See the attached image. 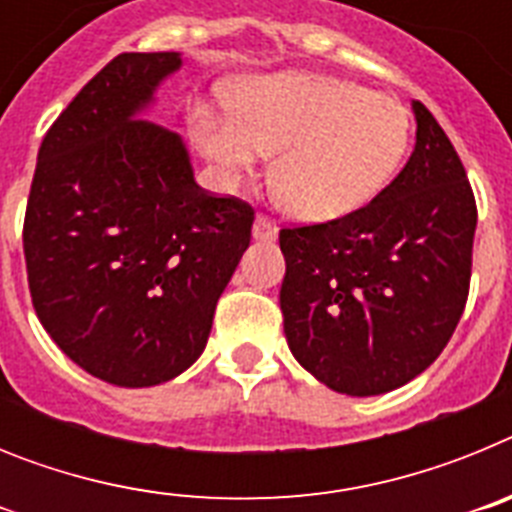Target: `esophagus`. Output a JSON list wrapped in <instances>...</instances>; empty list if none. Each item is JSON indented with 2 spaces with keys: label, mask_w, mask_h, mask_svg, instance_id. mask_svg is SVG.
I'll return each mask as SVG.
<instances>
[{
  "label": "esophagus",
  "mask_w": 512,
  "mask_h": 512,
  "mask_svg": "<svg viewBox=\"0 0 512 512\" xmlns=\"http://www.w3.org/2000/svg\"><path fill=\"white\" fill-rule=\"evenodd\" d=\"M277 233V223H274L269 215L259 212V215H256V223H253V238H259V241H274Z\"/></svg>",
  "instance_id": "obj_1"
}]
</instances>
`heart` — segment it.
Returning <instances> with one entry per match:
<instances>
[{"mask_svg":"<svg viewBox=\"0 0 512 512\" xmlns=\"http://www.w3.org/2000/svg\"><path fill=\"white\" fill-rule=\"evenodd\" d=\"M235 117L202 112L194 138L230 182L274 153L271 184L302 220H336L372 202L410 146L408 110L323 74H277L233 89Z\"/></svg>","mask_w":512,"mask_h":512,"instance_id":"obj_1","label":"heart"}]
</instances>
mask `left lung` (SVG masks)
Listing matches in <instances>:
<instances>
[{"mask_svg":"<svg viewBox=\"0 0 512 512\" xmlns=\"http://www.w3.org/2000/svg\"><path fill=\"white\" fill-rule=\"evenodd\" d=\"M413 112V156L369 205L279 230L284 336L343 395H382L425 372L469 297L472 184L436 117L418 99Z\"/></svg>","mask_w":512,"mask_h":512,"instance_id":"obj_1","label":"left lung"}]
</instances>
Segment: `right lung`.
<instances>
[{
	"instance_id": "obj_1",
	"label": "right lung",
	"mask_w": 512,
	"mask_h": 512,
	"mask_svg": "<svg viewBox=\"0 0 512 512\" xmlns=\"http://www.w3.org/2000/svg\"><path fill=\"white\" fill-rule=\"evenodd\" d=\"M182 66L120 53L38 151L22 248L38 320L84 372L169 382L200 359L215 305L251 243L253 207L194 182L174 130L135 120Z\"/></svg>"
}]
</instances>
